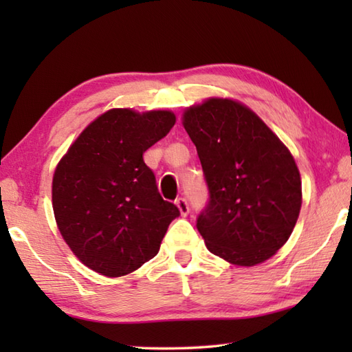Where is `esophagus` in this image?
Returning <instances> with one entry per match:
<instances>
[{
	"instance_id": "34e87169",
	"label": "esophagus",
	"mask_w": 352,
	"mask_h": 352,
	"mask_svg": "<svg viewBox=\"0 0 352 352\" xmlns=\"http://www.w3.org/2000/svg\"><path fill=\"white\" fill-rule=\"evenodd\" d=\"M175 205L178 206V210H180L182 216H188V214H189V204H188L186 199H184V197H178V199L175 200Z\"/></svg>"
}]
</instances>
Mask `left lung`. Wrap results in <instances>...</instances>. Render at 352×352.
I'll return each mask as SVG.
<instances>
[{"mask_svg": "<svg viewBox=\"0 0 352 352\" xmlns=\"http://www.w3.org/2000/svg\"><path fill=\"white\" fill-rule=\"evenodd\" d=\"M183 126L210 194L197 217L206 248L243 267L272 258L301 208L300 172L287 147L259 116L230 99L190 107Z\"/></svg>", "mask_w": 352, "mask_h": 352, "instance_id": "1", "label": "left lung"}]
</instances>
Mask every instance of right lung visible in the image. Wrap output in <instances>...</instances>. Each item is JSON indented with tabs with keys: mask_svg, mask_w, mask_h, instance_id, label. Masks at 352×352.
Wrapping results in <instances>:
<instances>
[{
	"mask_svg": "<svg viewBox=\"0 0 352 352\" xmlns=\"http://www.w3.org/2000/svg\"><path fill=\"white\" fill-rule=\"evenodd\" d=\"M170 111L113 109L93 121L57 164L52 208L83 264L122 276L152 259L180 210L163 200L142 153L174 127Z\"/></svg>",
	"mask_w": 352,
	"mask_h": 352,
	"instance_id": "add662e5",
	"label": "right lung"
}]
</instances>
